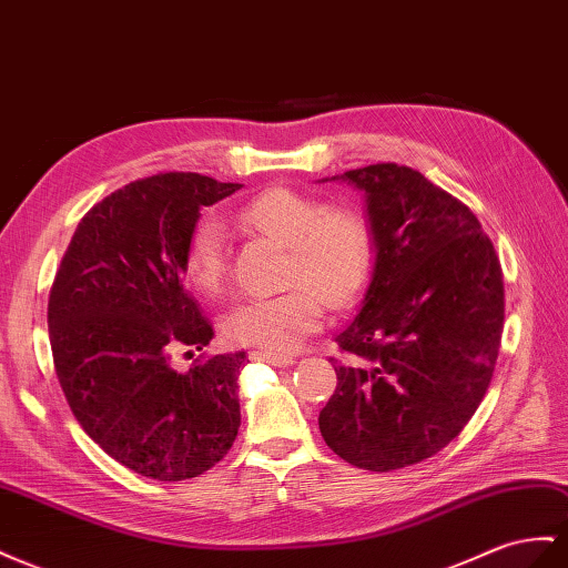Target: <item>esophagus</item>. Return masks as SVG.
<instances>
[{
	"mask_svg": "<svg viewBox=\"0 0 568 568\" xmlns=\"http://www.w3.org/2000/svg\"><path fill=\"white\" fill-rule=\"evenodd\" d=\"M251 358L257 361V363H270L274 367H288V365L296 363L294 358H288V356H270V354H263V351H253Z\"/></svg>",
	"mask_w": 568,
	"mask_h": 568,
	"instance_id": "obj_1",
	"label": "esophagus"
}]
</instances>
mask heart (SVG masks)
Here are the masks:
<instances>
[{
	"mask_svg": "<svg viewBox=\"0 0 568 568\" xmlns=\"http://www.w3.org/2000/svg\"><path fill=\"white\" fill-rule=\"evenodd\" d=\"M239 222L288 248L286 284L298 286L282 296L236 303L224 317V334L239 346L286 356L320 327V298L342 308L358 296L373 265L371 224L356 207H329L320 197L291 189H272L253 197L239 212ZM186 270L203 294L222 288L226 232L217 217H203L193 226Z\"/></svg>",
	"mask_w": 568,
	"mask_h": 568,
	"instance_id": "1",
	"label": "heart"
}]
</instances>
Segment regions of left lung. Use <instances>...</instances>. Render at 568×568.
<instances>
[{
    "label": "left lung",
    "instance_id": "obj_1",
    "mask_svg": "<svg viewBox=\"0 0 568 568\" xmlns=\"http://www.w3.org/2000/svg\"><path fill=\"white\" fill-rule=\"evenodd\" d=\"M322 181L365 193L375 263L334 336L351 363L334 367L320 433L351 466L406 468L447 447L489 387L504 329L499 257L478 217L410 166Z\"/></svg>",
    "mask_w": 568,
    "mask_h": 568
}]
</instances>
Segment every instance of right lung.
<instances>
[{"label": "right lung", "instance_id": "obj_1", "mask_svg": "<svg viewBox=\"0 0 568 568\" xmlns=\"http://www.w3.org/2000/svg\"><path fill=\"white\" fill-rule=\"evenodd\" d=\"M239 189L191 172L129 183L81 220L52 286L50 344L75 420L152 480L197 478L239 435L246 354L172 367L174 351L214 336L183 288L191 232L203 207Z\"/></svg>", "mask_w": 568, "mask_h": 568}]
</instances>
